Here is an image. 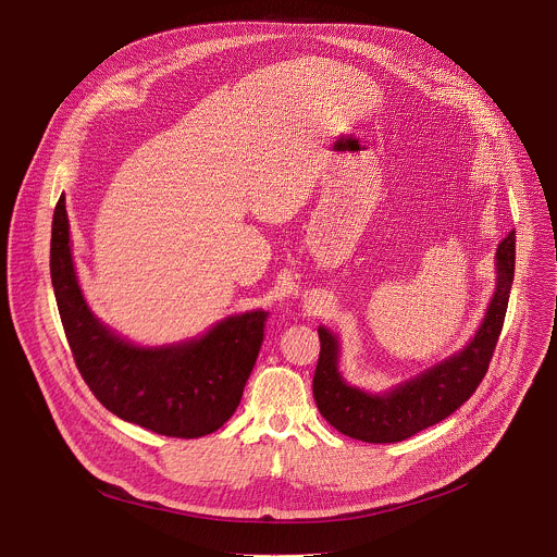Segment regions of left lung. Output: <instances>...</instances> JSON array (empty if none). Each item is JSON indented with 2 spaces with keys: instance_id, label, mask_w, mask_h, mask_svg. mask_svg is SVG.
<instances>
[{
  "instance_id": "left-lung-1",
  "label": "left lung",
  "mask_w": 557,
  "mask_h": 557,
  "mask_svg": "<svg viewBox=\"0 0 557 557\" xmlns=\"http://www.w3.org/2000/svg\"><path fill=\"white\" fill-rule=\"evenodd\" d=\"M516 267V231L496 251V293L475 337L454 357L385 394H368L344 381L337 370L339 344L320 326V361L312 376V396L322 417L342 434L366 443H399L447 419L481 385L494 357Z\"/></svg>"
}]
</instances>
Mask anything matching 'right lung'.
I'll return each instance as SVG.
<instances>
[{"mask_svg":"<svg viewBox=\"0 0 557 557\" xmlns=\"http://www.w3.org/2000/svg\"><path fill=\"white\" fill-rule=\"evenodd\" d=\"M50 277L74 363L112 414L163 436L200 438L220 430L240 406L269 312L226 317L205 337L168 348H138L116 337L78 288L65 196L52 218Z\"/></svg>","mask_w":557,"mask_h":557,"instance_id":"obj_1","label":"right lung"}]
</instances>
